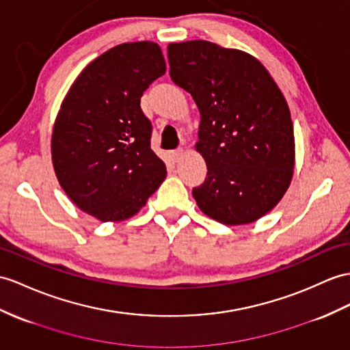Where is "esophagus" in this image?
<instances>
[{
  "instance_id": "34e87169",
  "label": "esophagus",
  "mask_w": 350,
  "mask_h": 350,
  "mask_svg": "<svg viewBox=\"0 0 350 350\" xmlns=\"http://www.w3.org/2000/svg\"><path fill=\"white\" fill-rule=\"evenodd\" d=\"M185 154V150L184 148H176V150H174L172 152H170V156H172V159L175 160V161H178V160H181V157Z\"/></svg>"
}]
</instances>
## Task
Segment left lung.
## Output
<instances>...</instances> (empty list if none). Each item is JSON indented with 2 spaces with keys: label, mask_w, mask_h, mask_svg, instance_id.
<instances>
[{
  "label": "left lung",
  "mask_w": 350,
  "mask_h": 350,
  "mask_svg": "<svg viewBox=\"0 0 350 350\" xmlns=\"http://www.w3.org/2000/svg\"><path fill=\"white\" fill-rule=\"evenodd\" d=\"M170 79L200 113L196 151L208 178L193 189L204 215L226 226L260 219L293 180L291 113L262 64L237 49L193 40L167 46Z\"/></svg>",
  "instance_id": "1"
}]
</instances>
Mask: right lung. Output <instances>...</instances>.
<instances>
[{"label":"right lung","instance_id":"add662e5","mask_svg":"<svg viewBox=\"0 0 350 350\" xmlns=\"http://www.w3.org/2000/svg\"><path fill=\"white\" fill-rule=\"evenodd\" d=\"M166 72L152 41L123 42L92 61L64 98L52 133V163L75 206L99 221L138 214L166 178L150 147L141 96Z\"/></svg>","mask_w":350,"mask_h":350}]
</instances>
